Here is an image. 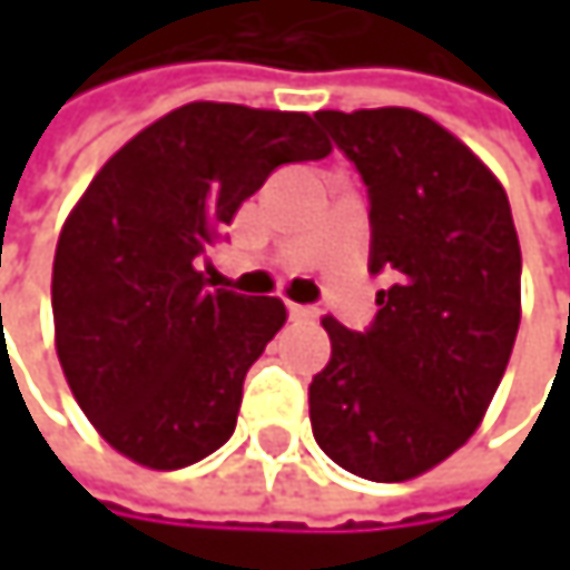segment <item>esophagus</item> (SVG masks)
<instances>
[{
    "label": "esophagus",
    "mask_w": 570,
    "mask_h": 570,
    "mask_svg": "<svg viewBox=\"0 0 570 570\" xmlns=\"http://www.w3.org/2000/svg\"><path fill=\"white\" fill-rule=\"evenodd\" d=\"M286 313H289L293 323H313V320H316V309H313V306H303V303H289Z\"/></svg>",
    "instance_id": "obj_1"
}]
</instances>
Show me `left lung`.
<instances>
[{
  "instance_id": "left-lung-1",
  "label": "left lung",
  "mask_w": 570,
  "mask_h": 570,
  "mask_svg": "<svg viewBox=\"0 0 570 570\" xmlns=\"http://www.w3.org/2000/svg\"><path fill=\"white\" fill-rule=\"evenodd\" d=\"M370 187L366 333L323 316L333 356L309 383L316 445L370 482H409L482 425L521 323V247L502 180L412 108L316 111Z\"/></svg>"
}]
</instances>
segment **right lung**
Masks as SVG:
<instances>
[{
  "mask_svg": "<svg viewBox=\"0 0 570 570\" xmlns=\"http://www.w3.org/2000/svg\"><path fill=\"white\" fill-rule=\"evenodd\" d=\"M330 151L306 111L190 101L91 177L58 234L52 316L68 390L115 452L171 472L234 435L286 306L210 289L194 257L274 168Z\"/></svg>",
  "mask_w": 570,
  "mask_h": 570,
  "instance_id": "right-lung-1",
  "label": "right lung"
}]
</instances>
